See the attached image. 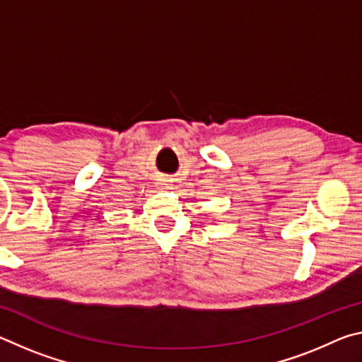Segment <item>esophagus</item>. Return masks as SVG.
<instances>
[{
    "label": "esophagus",
    "mask_w": 362,
    "mask_h": 362,
    "mask_svg": "<svg viewBox=\"0 0 362 362\" xmlns=\"http://www.w3.org/2000/svg\"><path fill=\"white\" fill-rule=\"evenodd\" d=\"M159 187L164 188V189H168V188L170 187V180H168V179H161V182H159Z\"/></svg>",
    "instance_id": "esophagus-1"
}]
</instances>
